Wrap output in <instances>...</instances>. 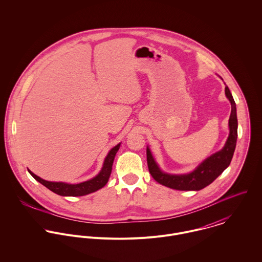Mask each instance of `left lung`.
<instances>
[{"label": "left lung", "instance_id": "8db88e82", "mask_svg": "<svg viewBox=\"0 0 262 262\" xmlns=\"http://www.w3.org/2000/svg\"><path fill=\"white\" fill-rule=\"evenodd\" d=\"M225 95L231 103L229 118V136L224 147L201 162L192 171L184 174H171L161 170L147 146V164L152 178L162 186L179 190H200L212 184L229 166L237 141V113L236 104L229 88L226 85Z\"/></svg>", "mask_w": 262, "mask_h": 262}]
</instances>
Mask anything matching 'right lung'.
Masks as SVG:
<instances>
[{"label": "right lung", "instance_id": "obj_1", "mask_svg": "<svg viewBox=\"0 0 262 262\" xmlns=\"http://www.w3.org/2000/svg\"><path fill=\"white\" fill-rule=\"evenodd\" d=\"M121 143L117 144L114 146L112 149L110 150L105 157L103 167L101 168L100 172L94 177L93 179L79 183V184H68V183H62V182H49L45 181L41 178H39L36 174H34L30 169H28L29 173L39 182L41 185L44 187H47L51 191L62 195V196H80V195H85L91 192H94L100 188L106 186L108 183L111 172H112L113 162L116 156V153L120 148Z\"/></svg>", "mask_w": 262, "mask_h": 262}]
</instances>
